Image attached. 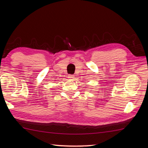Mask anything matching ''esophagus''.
Here are the masks:
<instances>
[{
  "instance_id": "34e87169",
  "label": "esophagus",
  "mask_w": 148,
  "mask_h": 148,
  "mask_svg": "<svg viewBox=\"0 0 148 148\" xmlns=\"http://www.w3.org/2000/svg\"><path fill=\"white\" fill-rule=\"evenodd\" d=\"M67 76H68L67 77H68V78H69V79H72V78H74V75H71V74H69Z\"/></svg>"
}]
</instances>
